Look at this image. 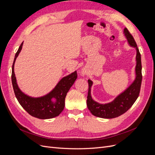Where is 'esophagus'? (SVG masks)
Listing matches in <instances>:
<instances>
[{
	"mask_svg": "<svg viewBox=\"0 0 155 155\" xmlns=\"http://www.w3.org/2000/svg\"><path fill=\"white\" fill-rule=\"evenodd\" d=\"M80 74H81V76H85V75L86 74V72L85 71V70H81V72H80Z\"/></svg>",
	"mask_w": 155,
	"mask_h": 155,
	"instance_id": "34e87169",
	"label": "esophagus"
}]
</instances>
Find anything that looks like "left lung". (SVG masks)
Masks as SVG:
<instances>
[{
    "mask_svg": "<svg viewBox=\"0 0 155 155\" xmlns=\"http://www.w3.org/2000/svg\"><path fill=\"white\" fill-rule=\"evenodd\" d=\"M124 34L129 45L131 47L134 48L137 51L135 78L133 83L124 91L117 96L114 100L107 104H100L92 99L91 87L93 82L91 79H88V92L87 100V107L94 116L99 118L105 119L114 118L124 114L132 107L139 96L142 79L141 55L140 54L133 37L126 28L124 30Z\"/></svg>",
    "mask_w": 155,
    "mask_h": 155,
    "instance_id": "left-lung-1",
    "label": "left lung"
}]
</instances>
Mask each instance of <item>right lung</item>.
<instances>
[{
	"instance_id": "add662e5",
	"label": "right lung",
	"mask_w": 155,
	"mask_h": 155,
	"mask_svg": "<svg viewBox=\"0 0 155 155\" xmlns=\"http://www.w3.org/2000/svg\"><path fill=\"white\" fill-rule=\"evenodd\" d=\"M23 42L18 48L12 65V81L15 95L20 105L28 113L39 119H50L59 116L64 108V100L68 92L78 78L77 72L63 77L55 87L47 94L41 97H31L21 91L18 87L15 72L14 64L22 48Z\"/></svg>"
}]
</instances>
